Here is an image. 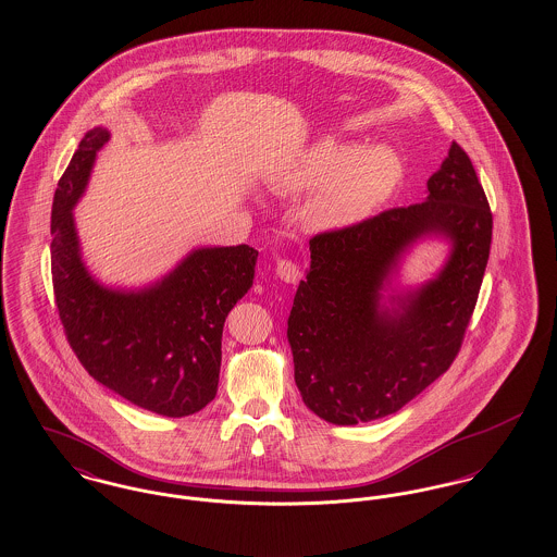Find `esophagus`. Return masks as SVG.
<instances>
[{"label":"esophagus","mask_w":557,"mask_h":557,"mask_svg":"<svg viewBox=\"0 0 557 557\" xmlns=\"http://www.w3.org/2000/svg\"><path fill=\"white\" fill-rule=\"evenodd\" d=\"M276 276H278L281 281H285V283L295 285V283L299 281L301 272H299V265L292 262V260H278V262H276Z\"/></svg>","instance_id":"esophagus-1"}]
</instances>
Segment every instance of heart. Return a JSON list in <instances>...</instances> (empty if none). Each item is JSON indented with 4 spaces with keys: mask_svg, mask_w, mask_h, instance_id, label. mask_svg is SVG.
Here are the masks:
<instances>
[{
    "mask_svg": "<svg viewBox=\"0 0 557 557\" xmlns=\"http://www.w3.org/2000/svg\"><path fill=\"white\" fill-rule=\"evenodd\" d=\"M403 161L385 145L356 148L321 138L278 172V190L312 193L304 218L314 231H346L367 222L403 182Z\"/></svg>",
    "mask_w": 557,
    "mask_h": 557,
    "instance_id": "1",
    "label": "heart"
}]
</instances>
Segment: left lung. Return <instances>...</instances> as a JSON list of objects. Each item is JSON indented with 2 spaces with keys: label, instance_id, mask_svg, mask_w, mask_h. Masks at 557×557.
<instances>
[{
  "label": "left lung",
  "instance_id": "obj_1",
  "mask_svg": "<svg viewBox=\"0 0 557 557\" xmlns=\"http://www.w3.org/2000/svg\"><path fill=\"white\" fill-rule=\"evenodd\" d=\"M423 237L449 243L447 262L425 284L394 290L401 258ZM491 238V207L457 143L428 180L423 203L314 236L287 321L304 405L335 425L367 423L446 373L478 301Z\"/></svg>",
  "mask_w": 557,
  "mask_h": 557
}]
</instances>
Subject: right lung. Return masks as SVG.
<instances>
[{
	"mask_svg": "<svg viewBox=\"0 0 557 557\" xmlns=\"http://www.w3.org/2000/svg\"><path fill=\"white\" fill-rule=\"evenodd\" d=\"M107 127L82 138L52 206V283L66 339L89 375L121 398L163 417H186L215 398L222 331L251 289L249 245L193 249L147 287H107L82 258L73 207L86 193Z\"/></svg>",
	"mask_w": 557,
	"mask_h": 557,
	"instance_id": "right-lung-1",
	"label": "right lung"
}]
</instances>
